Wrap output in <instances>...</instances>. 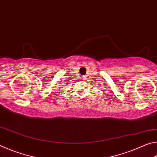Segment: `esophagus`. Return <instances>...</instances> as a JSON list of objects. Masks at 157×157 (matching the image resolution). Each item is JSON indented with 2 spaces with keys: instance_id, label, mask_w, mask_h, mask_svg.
Here are the masks:
<instances>
[{
  "instance_id": "1",
  "label": "esophagus",
  "mask_w": 157,
  "mask_h": 157,
  "mask_svg": "<svg viewBox=\"0 0 157 157\" xmlns=\"http://www.w3.org/2000/svg\"><path fill=\"white\" fill-rule=\"evenodd\" d=\"M81 78H82V80H85V79H86V76H84H84H82Z\"/></svg>"
}]
</instances>
